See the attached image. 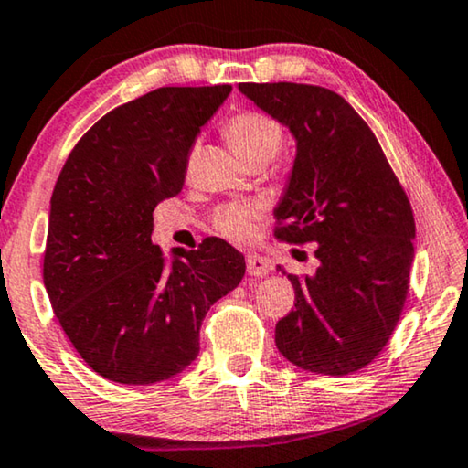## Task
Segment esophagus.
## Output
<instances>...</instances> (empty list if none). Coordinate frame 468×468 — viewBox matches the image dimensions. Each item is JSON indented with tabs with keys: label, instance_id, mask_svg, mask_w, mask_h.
I'll return each instance as SVG.
<instances>
[{
	"label": "esophagus",
	"instance_id": "34e87169",
	"mask_svg": "<svg viewBox=\"0 0 468 468\" xmlns=\"http://www.w3.org/2000/svg\"><path fill=\"white\" fill-rule=\"evenodd\" d=\"M246 269H248V275L259 278V275H267L269 271H271V262H269L267 259H262V256H259V254H248Z\"/></svg>",
	"mask_w": 468,
	"mask_h": 468
}]
</instances>
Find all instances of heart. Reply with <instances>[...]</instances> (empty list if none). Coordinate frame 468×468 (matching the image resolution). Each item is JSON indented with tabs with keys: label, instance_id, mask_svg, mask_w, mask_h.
Returning <instances> with one entry per match:
<instances>
[{
	"label": "heart",
	"instance_id": "obj_1",
	"mask_svg": "<svg viewBox=\"0 0 468 468\" xmlns=\"http://www.w3.org/2000/svg\"><path fill=\"white\" fill-rule=\"evenodd\" d=\"M227 140L239 159L250 161H271L278 156L284 144L280 122L275 118L261 114V112H241L233 116L225 127ZM261 206L254 201L229 203L216 209L214 227L220 235L231 241H248L252 235V222L261 216Z\"/></svg>",
	"mask_w": 468,
	"mask_h": 468
}]
</instances>
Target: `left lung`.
<instances>
[{
  "instance_id": "left-lung-1",
  "label": "left lung",
  "mask_w": 468,
  "mask_h": 468,
  "mask_svg": "<svg viewBox=\"0 0 468 468\" xmlns=\"http://www.w3.org/2000/svg\"><path fill=\"white\" fill-rule=\"evenodd\" d=\"M239 90L297 140L275 237L315 243L318 259L305 278L278 267L294 286V309L275 324V346L305 371L356 373L384 350L403 312L411 203L378 137L341 95L294 82H241Z\"/></svg>"
}]
</instances>
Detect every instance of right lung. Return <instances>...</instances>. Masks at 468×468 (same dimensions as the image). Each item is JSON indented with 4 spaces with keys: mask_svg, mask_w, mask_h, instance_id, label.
<instances>
[{
    "mask_svg": "<svg viewBox=\"0 0 468 468\" xmlns=\"http://www.w3.org/2000/svg\"><path fill=\"white\" fill-rule=\"evenodd\" d=\"M231 93L163 87L100 118L52 190L44 286L58 324L95 373L144 386L199 354L201 322L239 284L243 254L218 237L176 250L153 243V212L182 190L190 148Z\"/></svg>",
    "mask_w": 468,
    "mask_h": 468,
    "instance_id": "right-lung-1",
    "label": "right lung"
}]
</instances>
